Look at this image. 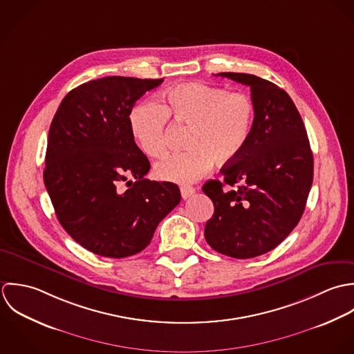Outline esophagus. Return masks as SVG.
Returning <instances> with one entry per match:
<instances>
[{"label":"esophagus","instance_id":"34e87169","mask_svg":"<svg viewBox=\"0 0 354 354\" xmlns=\"http://www.w3.org/2000/svg\"><path fill=\"white\" fill-rule=\"evenodd\" d=\"M180 193H182V198L187 200L189 197H192L196 193V189L192 186H182L180 187Z\"/></svg>","mask_w":354,"mask_h":354}]
</instances>
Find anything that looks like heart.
<instances>
[{"instance_id":"1","label":"heart","mask_w":354,"mask_h":354,"mask_svg":"<svg viewBox=\"0 0 354 354\" xmlns=\"http://www.w3.org/2000/svg\"><path fill=\"white\" fill-rule=\"evenodd\" d=\"M168 119L190 127L185 151L161 158L154 174L158 179L192 183L204 176L214 161L235 162L245 151L254 122L249 95L204 83L174 87L158 98V105L142 102L130 113V130L140 149L150 157L165 151Z\"/></svg>"}]
</instances>
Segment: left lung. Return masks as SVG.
I'll use <instances>...</instances> for the list:
<instances>
[{"label":"left lung","mask_w":354,"mask_h":354,"mask_svg":"<svg viewBox=\"0 0 354 354\" xmlns=\"http://www.w3.org/2000/svg\"><path fill=\"white\" fill-rule=\"evenodd\" d=\"M216 75L250 87L254 122L242 156L221 168L223 182L203 186L214 207L205 239L221 254L252 259L275 249L298 224L312 187L313 154L283 88L250 73Z\"/></svg>","instance_id":"8db88e82"}]
</instances>
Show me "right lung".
<instances>
[{
  "instance_id": "add662e5",
  "label": "right lung",
  "mask_w": 354,
  "mask_h": 354,
  "mask_svg": "<svg viewBox=\"0 0 354 354\" xmlns=\"http://www.w3.org/2000/svg\"><path fill=\"white\" fill-rule=\"evenodd\" d=\"M161 82L126 76L90 80L64 97L52 120L45 187L63 228L98 256L140 253L180 203L175 183L143 178L150 162L129 123L134 104ZM126 180L129 189L123 192L120 183Z\"/></svg>"
}]
</instances>
